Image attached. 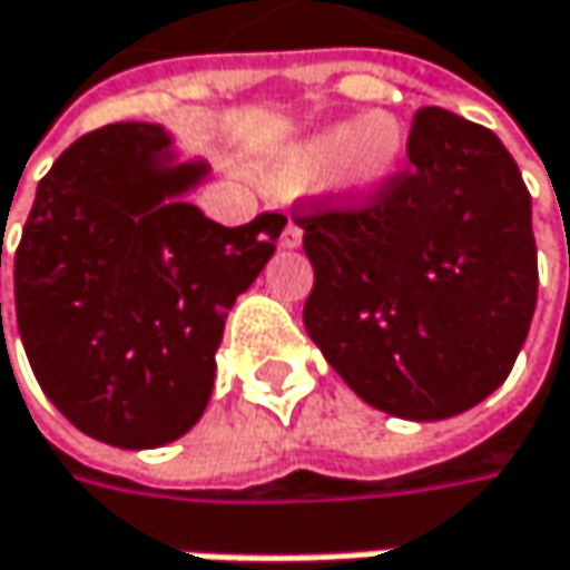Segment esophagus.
I'll return each mask as SVG.
<instances>
[{"label":"esophagus","instance_id":"1","mask_svg":"<svg viewBox=\"0 0 570 570\" xmlns=\"http://www.w3.org/2000/svg\"><path fill=\"white\" fill-rule=\"evenodd\" d=\"M299 240H303V228H299V225L289 218V222H286L284 234H281V244H284V247H299Z\"/></svg>","mask_w":570,"mask_h":570}]
</instances>
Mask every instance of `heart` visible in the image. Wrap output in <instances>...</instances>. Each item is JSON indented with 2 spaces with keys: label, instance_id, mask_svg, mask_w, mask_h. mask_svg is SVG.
Masks as SVG:
<instances>
[{
  "label": "heart",
  "instance_id": "heart-1",
  "mask_svg": "<svg viewBox=\"0 0 570 570\" xmlns=\"http://www.w3.org/2000/svg\"><path fill=\"white\" fill-rule=\"evenodd\" d=\"M401 156V136L389 117H372V120H355L342 124L330 132L316 136L309 146H303L296 156L274 166V179L296 181L316 173H326L345 159V176L358 188H379L389 179L391 169L397 166Z\"/></svg>",
  "mask_w": 570,
  "mask_h": 570
}]
</instances>
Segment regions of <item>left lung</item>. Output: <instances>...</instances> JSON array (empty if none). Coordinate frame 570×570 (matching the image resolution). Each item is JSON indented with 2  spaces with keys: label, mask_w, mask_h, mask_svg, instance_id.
Here are the masks:
<instances>
[{
  "label": "left lung",
  "mask_w": 570,
  "mask_h": 570,
  "mask_svg": "<svg viewBox=\"0 0 570 570\" xmlns=\"http://www.w3.org/2000/svg\"><path fill=\"white\" fill-rule=\"evenodd\" d=\"M309 338L372 407L453 417L505 382L539 296L532 195L499 136L421 107L379 188L293 205Z\"/></svg>",
  "instance_id": "left-lung-1"
}]
</instances>
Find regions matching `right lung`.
<instances>
[{
	"label": "right lung",
	"instance_id": "1",
	"mask_svg": "<svg viewBox=\"0 0 570 570\" xmlns=\"http://www.w3.org/2000/svg\"><path fill=\"white\" fill-rule=\"evenodd\" d=\"M166 146L132 120L83 132L38 181L16 247L38 385L78 431L124 450L163 446L202 417L228 309L286 225L281 212L240 228L205 218L179 198L205 169L163 166Z\"/></svg>",
	"mask_w": 570,
	"mask_h": 570
}]
</instances>
